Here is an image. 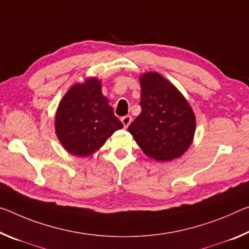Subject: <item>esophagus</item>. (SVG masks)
<instances>
[{"label":"esophagus","instance_id":"34e87169","mask_svg":"<svg viewBox=\"0 0 249 249\" xmlns=\"http://www.w3.org/2000/svg\"><path fill=\"white\" fill-rule=\"evenodd\" d=\"M122 123H123V125H124V127L126 128L127 127V126L131 124V122H132V117L129 116V115H126V116H124V117H122Z\"/></svg>","mask_w":249,"mask_h":249}]
</instances>
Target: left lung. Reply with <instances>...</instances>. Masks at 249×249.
I'll use <instances>...</instances> for the list:
<instances>
[{
    "label": "left lung",
    "mask_w": 249,
    "mask_h": 249,
    "mask_svg": "<svg viewBox=\"0 0 249 249\" xmlns=\"http://www.w3.org/2000/svg\"><path fill=\"white\" fill-rule=\"evenodd\" d=\"M142 112L128 126L146 156L157 161L178 159L194 139L193 108L171 82L156 72L140 77Z\"/></svg>",
    "instance_id": "1"
}]
</instances>
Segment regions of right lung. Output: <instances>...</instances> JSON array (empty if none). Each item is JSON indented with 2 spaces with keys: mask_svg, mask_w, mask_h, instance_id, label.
<instances>
[{
  "mask_svg": "<svg viewBox=\"0 0 249 249\" xmlns=\"http://www.w3.org/2000/svg\"><path fill=\"white\" fill-rule=\"evenodd\" d=\"M123 123L102 94L101 81L89 77L63 96L55 115V132L66 151L89 156L100 149Z\"/></svg>",
  "mask_w": 249,
  "mask_h": 249,
  "instance_id": "obj_1",
  "label": "right lung"
}]
</instances>
